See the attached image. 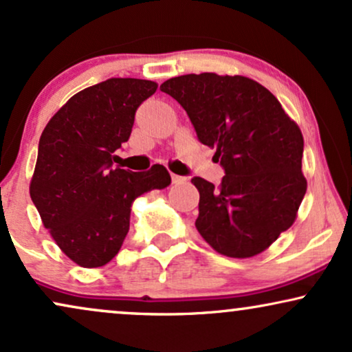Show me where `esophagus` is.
<instances>
[{
    "instance_id": "obj_1",
    "label": "esophagus",
    "mask_w": 352,
    "mask_h": 352,
    "mask_svg": "<svg viewBox=\"0 0 352 352\" xmlns=\"http://www.w3.org/2000/svg\"><path fill=\"white\" fill-rule=\"evenodd\" d=\"M171 181L175 184H179V183H183L184 181V177L183 176H177V175H171Z\"/></svg>"
}]
</instances>
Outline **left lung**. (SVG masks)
<instances>
[{
	"label": "left lung",
	"instance_id": "obj_1",
	"mask_svg": "<svg viewBox=\"0 0 352 352\" xmlns=\"http://www.w3.org/2000/svg\"><path fill=\"white\" fill-rule=\"evenodd\" d=\"M160 89L184 107L225 169L219 188L192 177L197 232L228 258L263 253L292 227L307 192L300 127L271 91L246 76L183 75Z\"/></svg>",
	"mask_w": 352,
	"mask_h": 352
}]
</instances>
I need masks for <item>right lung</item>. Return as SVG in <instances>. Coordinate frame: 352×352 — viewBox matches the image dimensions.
<instances>
[{
    "instance_id": "right-lung-1",
    "label": "right lung",
    "mask_w": 352,
    "mask_h": 352,
    "mask_svg": "<svg viewBox=\"0 0 352 352\" xmlns=\"http://www.w3.org/2000/svg\"><path fill=\"white\" fill-rule=\"evenodd\" d=\"M156 88L155 81L111 78L72 96L43 129L30 199L56 246L78 266L109 263L129 232L133 201L171 184L163 164L145 173L112 168L137 107Z\"/></svg>"
}]
</instances>
